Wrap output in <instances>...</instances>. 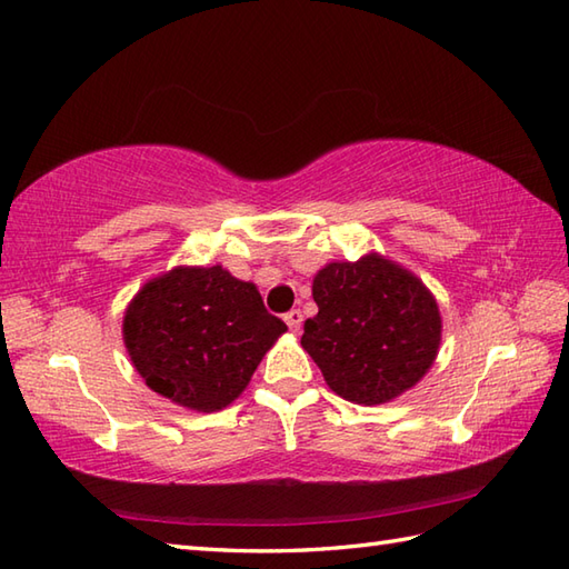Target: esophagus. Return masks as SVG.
Here are the masks:
<instances>
[{"instance_id": "1", "label": "esophagus", "mask_w": 569, "mask_h": 569, "mask_svg": "<svg viewBox=\"0 0 569 569\" xmlns=\"http://www.w3.org/2000/svg\"><path fill=\"white\" fill-rule=\"evenodd\" d=\"M301 321H305V317H301V311H299V309H292V311H287V313H284V323L289 326V331L299 333Z\"/></svg>"}]
</instances>
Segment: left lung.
<instances>
[{
	"label": "left lung",
	"mask_w": 569,
	"mask_h": 569,
	"mask_svg": "<svg viewBox=\"0 0 569 569\" xmlns=\"http://www.w3.org/2000/svg\"><path fill=\"white\" fill-rule=\"evenodd\" d=\"M311 295L319 313L305 323L301 348L338 397L387 403L431 370L443 321L431 289L403 264L380 252L328 262Z\"/></svg>",
	"instance_id": "1"
}]
</instances>
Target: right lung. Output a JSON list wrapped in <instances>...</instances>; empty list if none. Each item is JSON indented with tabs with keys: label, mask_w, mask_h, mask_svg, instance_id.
Wrapping results in <instances>:
<instances>
[{
	"label": "right lung",
	"mask_w": 569,
	"mask_h": 569,
	"mask_svg": "<svg viewBox=\"0 0 569 569\" xmlns=\"http://www.w3.org/2000/svg\"><path fill=\"white\" fill-rule=\"evenodd\" d=\"M284 321L258 287L221 264H178L148 280L123 311V346L136 372L178 407L211 413L243 395Z\"/></svg>",
	"instance_id": "obj_1"
}]
</instances>
